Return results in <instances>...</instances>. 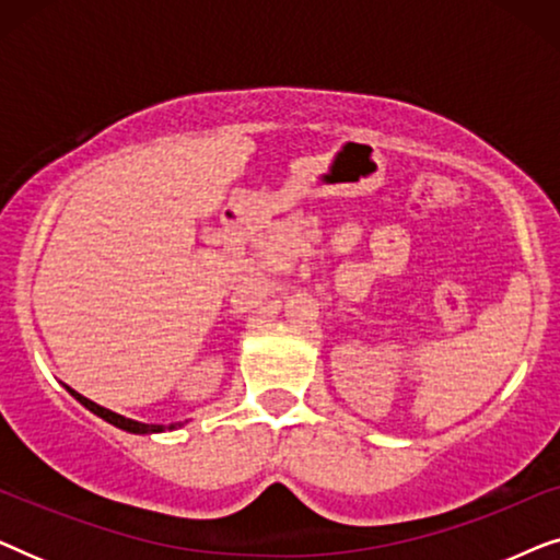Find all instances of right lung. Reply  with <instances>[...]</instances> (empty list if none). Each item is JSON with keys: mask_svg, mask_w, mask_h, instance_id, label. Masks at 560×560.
Instances as JSON below:
<instances>
[{"mask_svg": "<svg viewBox=\"0 0 560 560\" xmlns=\"http://www.w3.org/2000/svg\"><path fill=\"white\" fill-rule=\"evenodd\" d=\"M68 393H71V395L75 397V400H79V402L83 405V408H89L91 412H94V416L104 418L106 423L117 425V428H121V431H127V433H163V431H173V428H175V425H150V423H137V420H132V418H125V416H119V412H112V410L102 408V405L91 402L89 397L79 395V393H75V389H71V387H68Z\"/></svg>", "mask_w": 560, "mask_h": 560, "instance_id": "1", "label": "right lung"}]
</instances>
